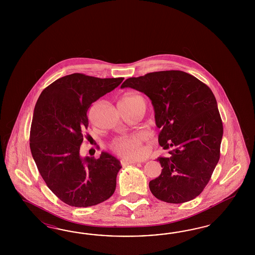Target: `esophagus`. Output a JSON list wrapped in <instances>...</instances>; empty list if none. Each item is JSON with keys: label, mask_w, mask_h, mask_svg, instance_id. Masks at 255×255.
I'll use <instances>...</instances> for the list:
<instances>
[{"label": "esophagus", "mask_w": 255, "mask_h": 255, "mask_svg": "<svg viewBox=\"0 0 255 255\" xmlns=\"http://www.w3.org/2000/svg\"><path fill=\"white\" fill-rule=\"evenodd\" d=\"M124 163H127V164H133V163H138L141 162V161H136V160H124Z\"/></svg>", "instance_id": "1"}]
</instances>
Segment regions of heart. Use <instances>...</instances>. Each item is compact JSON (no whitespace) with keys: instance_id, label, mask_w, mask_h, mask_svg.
Wrapping results in <instances>:
<instances>
[{"instance_id":"heart-1","label":"heart","mask_w":255,"mask_h":255,"mask_svg":"<svg viewBox=\"0 0 255 255\" xmlns=\"http://www.w3.org/2000/svg\"><path fill=\"white\" fill-rule=\"evenodd\" d=\"M139 99H143V98L136 94H130L124 97L120 102V104L131 103ZM142 140H143L142 135L118 137L112 142L111 147L117 154L120 155L124 159H135V158H138L141 154Z\"/></svg>"}]
</instances>
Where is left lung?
<instances>
[{"mask_svg":"<svg viewBox=\"0 0 255 255\" xmlns=\"http://www.w3.org/2000/svg\"><path fill=\"white\" fill-rule=\"evenodd\" d=\"M145 93L154 108L158 141L166 150L157 159L161 175L149 181L159 200L181 204L198 196L220 159L223 122L213 93L192 75L160 71L130 77L121 86Z\"/></svg>","mask_w":255,"mask_h":255,"instance_id":"obj_1","label":"left lung"}]
</instances>
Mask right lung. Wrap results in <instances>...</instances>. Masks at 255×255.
Segmentation results:
<instances>
[{"mask_svg": "<svg viewBox=\"0 0 255 255\" xmlns=\"http://www.w3.org/2000/svg\"><path fill=\"white\" fill-rule=\"evenodd\" d=\"M124 79L75 73L55 80L39 96L30 131L31 155L47 187L69 206H95L115 192L121 162L108 152L95 159L79 151L89 108Z\"/></svg>", "mask_w": 255, "mask_h": 255, "instance_id": "add662e5", "label": "right lung"}]
</instances>
